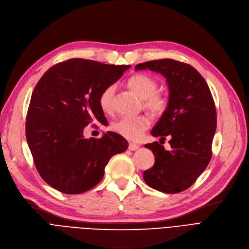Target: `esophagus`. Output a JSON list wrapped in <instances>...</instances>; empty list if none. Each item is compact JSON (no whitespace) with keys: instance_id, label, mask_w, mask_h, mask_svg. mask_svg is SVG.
I'll list each match as a JSON object with an SVG mask.
<instances>
[{"instance_id":"34e87169","label":"esophagus","mask_w":249,"mask_h":249,"mask_svg":"<svg viewBox=\"0 0 249 249\" xmlns=\"http://www.w3.org/2000/svg\"><path fill=\"white\" fill-rule=\"evenodd\" d=\"M139 149V146L137 144H134V143H130L128 144V150L131 151H136Z\"/></svg>"}]
</instances>
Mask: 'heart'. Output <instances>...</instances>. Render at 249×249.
<instances>
[{
    "label": "heart",
    "instance_id": "b5f03b06",
    "mask_svg": "<svg viewBox=\"0 0 249 249\" xmlns=\"http://www.w3.org/2000/svg\"><path fill=\"white\" fill-rule=\"evenodd\" d=\"M127 86L133 92L143 99V107L152 115L160 116L167 108L166 98L158 93V83L156 79L148 74L139 73L133 75L127 81ZM115 86L106 87L99 96V105L105 113H110L113 107V96ZM150 125L146 115L123 116L111 125L112 131L123 136L127 140L136 141L140 139L144 132Z\"/></svg>",
    "mask_w": 249,
    "mask_h": 249
}]
</instances>
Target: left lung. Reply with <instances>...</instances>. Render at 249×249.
I'll return each mask as SVG.
<instances>
[{
	"label": "left lung",
	"mask_w": 249,
	"mask_h": 249,
	"mask_svg": "<svg viewBox=\"0 0 249 249\" xmlns=\"http://www.w3.org/2000/svg\"><path fill=\"white\" fill-rule=\"evenodd\" d=\"M161 73L170 90L165 112L151 131L165 140L172 150L158 142L146 144L155 155L153 166L143 174L148 186L163 193L176 194L191 187L210 163L216 130V110L205 79L190 64L159 59L136 65Z\"/></svg>",
	"instance_id": "8db88e82"
}]
</instances>
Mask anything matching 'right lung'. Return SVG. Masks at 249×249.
Returning <instances> with one entry per match:
<instances>
[{
	"label": "right lung",
	"instance_id": "1",
	"mask_svg": "<svg viewBox=\"0 0 249 249\" xmlns=\"http://www.w3.org/2000/svg\"><path fill=\"white\" fill-rule=\"evenodd\" d=\"M130 65L73 58L49 68L37 82L26 114L25 135L43 180L65 194H81L102 180L109 159L126 150L121 135L85 139L84 128L106 118L99 96Z\"/></svg>",
	"mask_w": 249,
	"mask_h": 249
}]
</instances>
